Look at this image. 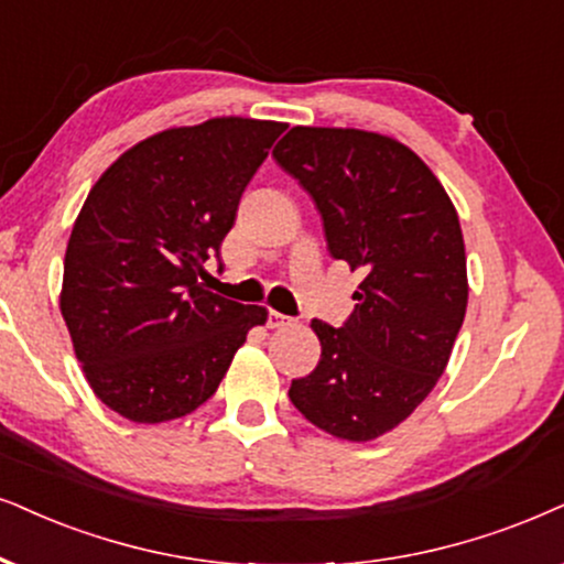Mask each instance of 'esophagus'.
<instances>
[{"mask_svg":"<svg viewBox=\"0 0 564 564\" xmlns=\"http://www.w3.org/2000/svg\"><path fill=\"white\" fill-rule=\"evenodd\" d=\"M286 325H291V317L281 315V312H273V310L268 312V327H270V330H278V327H286Z\"/></svg>","mask_w":564,"mask_h":564,"instance_id":"esophagus-1","label":"esophagus"}]
</instances>
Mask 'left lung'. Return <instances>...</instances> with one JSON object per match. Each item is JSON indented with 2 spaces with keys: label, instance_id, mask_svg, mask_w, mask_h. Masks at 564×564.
Here are the masks:
<instances>
[{
  "label": "left lung",
  "instance_id": "left-lung-1",
  "mask_svg": "<svg viewBox=\"0 0 564 564\" xmlns=\"http://www.w3.org/2000/svg\"><path fill=\"white\" fill-rule=\"evenodd\" d=\"M273 159L315 199L333 258L365 270L344 327L312 319L323 354L289 398L333 437L377 440L451 361L468 306L458 213L432 169L388 134L291 127Z\"/></svg>",
  "mask_w": 564,
  "mask_h": 564
}]
</instances>
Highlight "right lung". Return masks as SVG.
I'll return each mask as SVG.
<instances>
[{
    "instance_id": "obj_1",
    "label": "right lung",
    "mask_w": 564,
    "mask_h": 564,
    "mask_svg": "<svg viewBox=\"0 0 564 564\" xmlns=\"http://www.w3.org/2000/svg\"><path fill=\"white\" fill-rule=\"evenodd\" d=\"M283 122L213 117L140 140L98 176L64 254L59 310L96 398L134 424L216 393L268 310L197 281Z\"/></svg>"
}]
</instances>
